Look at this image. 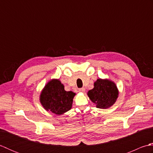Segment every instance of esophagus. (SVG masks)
I'll use <instances>...</instances> for the list:
<instances>
[{
  "mask_svg": "<svg viewBox=\"0 0 153 153\" xmlns=\"http://www.w3.org/2000/svg\"><path fill=\"white\" fill-rule=\"evenodd\" d=\"M79 92L84 93V92L85 91V88H83V87H82V88H80V89H79Z\"/></svg>",
  "mask_w": 153,
  "mask_h": 153,
  "instance_id": "34e87169",
  "label": "esophagus"
}]
</instances>
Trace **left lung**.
Returning a JSON list of instances; mask_svg holds the SVG:
<instances>
[{
	"mask_svg": "<svg viewBox=\"0 0 153 153\" xmlns=\"http://www.w3.org/2000/svg\"><path fill=\"white\" fill-rule=\"evenodd\" d=\"M89 99L99 108L106 109L114 104L118 98V91L115 83L109 80L98 79L94 88L88 91Z\"/></svg>",
	"mask_w": 153,
	"mask_h": 153,
	"instance_id": "left-lung-1",
	"label": "left lung"
}]
</instances>
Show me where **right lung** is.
Listing matches in <instances>:
<instances>
[{"label": "right lung", "instance_id": "obj_1", "mask_svg": "<svg viewBox=\"0 0 153 153\" xmlns=\"http://www.w3.org/2000/svg\"><path fill=\"white\" fill-rule=\"evenodd\" d=\"M75 95L72 91H66L59 80L53 79L44 87L40 101L47 111L60 115L71 109Z\"/></svg>", "mask_w": 153, "mask_h": 153}]
</instances>
